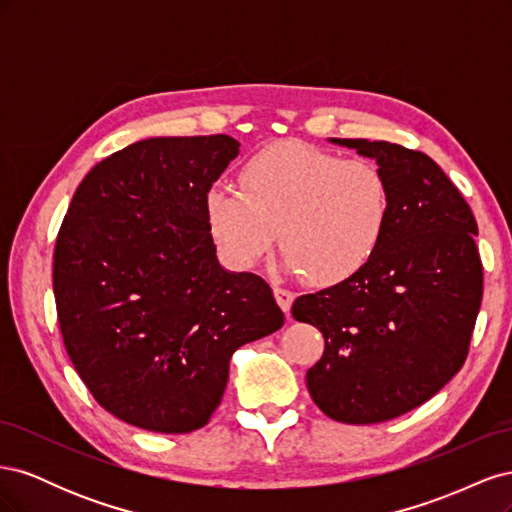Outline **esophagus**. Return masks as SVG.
<instances>
[{
  "instance_id": "34e87169",
  "label": "esophagus",
  "mask_w": 512,
  "mask_h": 512,
  "mask_svg": "<svg viewBox=\"0 0 512 512\" xmlns=\"http://www.w3.org/2000/svg\"><path fill=\"white\" fill-rule=\"evenodd\" d=\"M273 292H275L277 303H280V307L288 314V312H290V305H292V301H294V292L288 290V288L282 286V284H275V286H273Z\"/></svg>"
}]
</instances>
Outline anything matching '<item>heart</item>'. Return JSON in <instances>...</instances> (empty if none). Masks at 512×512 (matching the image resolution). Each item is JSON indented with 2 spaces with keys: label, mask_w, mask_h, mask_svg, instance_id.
I'll return each mask as SVG.
<instances>
[{
  "label": "heart",
  "mask_w": 512,
  "mask_h": 512,
  "mask_svg": "<svg viewBox=\"0 0 512 512\" xmlns=\"http://www.w3.org/2000/svg\"><path fill=\"white\" fill-rule=\"evenodd\" d=\"M239 188L205 196L211 239L230 269L250 271L275 245L309 282H346L376 256L393 213L384 170L305 143H277L241 166Z\"/></svg>",
  "instance_id": "obj_1"
}]
</instances>
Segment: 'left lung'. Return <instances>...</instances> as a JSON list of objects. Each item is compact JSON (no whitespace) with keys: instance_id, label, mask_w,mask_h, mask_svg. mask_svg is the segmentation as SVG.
I'll return each mask as SVG.
<instances>
[{"instance_id":"1","label":"left lung","mask_w":512,"mask_h":512,"mask_svg":"<svg viewBox=\"0 0 512 512\" xmlns=\"http://www.w3.org/2000/svg\"><path fill=\"white\" fill-rule=\"evenodd\" d=\"M374 158L393 213L376 256L346 282L303 294L292 316L324 337L307 369L314 404L333 421L371 425L425 404L466 363L483 301L476 218L423 151L333 138Z\"/></svg>"}]
</instances>
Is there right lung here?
Returning <instances> with one entry per match:
<instances>
[{"mask_svg": "<svg viewBox=\"0 0 512 512\" xmlns=\"http://www.w3.org/2000/svg\"><path fill=\"white\" fill-rule=\"evenodd\" d=\"M237 153L226 134L138 141L89 170L57 232L66 352L98 404L134 427H205L232 352L284 324L260 275L215 256L205 196Z\"/></svg>", "mask_w": 512, "mask_h": 512, "instance_id": "add662e5", "label": "right lung"}]
</instances>
